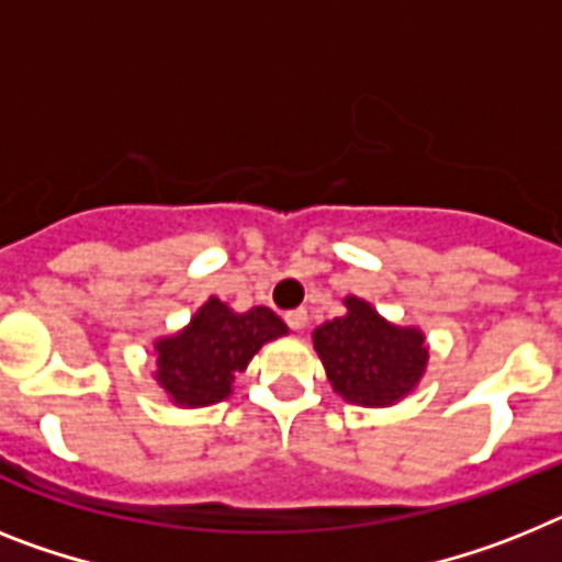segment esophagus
<instances>
[{"label":"esophagus","instance_id":"34e87169","mask_svg":"<svg viewBox=\"0 0 562 562\" xmlns=\"http://www.w3.org/2000/svg\"><path fill=\"white\" fill-rule=\"evenodd\" d=\"M285 323H289L291 331H303L305 325H308V314H305L303 308L289 311V314H285Z\"/></svg>","mask_w":562,"mask_h":562}]
</instances>
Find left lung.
I'll return each instance as SVG.
<instances>
[{"instance_id": "obj_1", "label": "left lung", "mask_w": 562, "mask_h": 562, "mask_svg": "<svg viewBox=\"0 0 562 562\" xmlns=\"http://www.w3.org/2000/svg\"><path fill=\"white\" fill-rule=\"evenodd\" d=\"M346 314L317 325L311 339L331 389L346 403L389 408L419 385L428 366L426 334L394 325L362 296L342 300Z\"/></svg>"}]
</instances>
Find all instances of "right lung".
I'll list each match as a JSON object with an SVG mask.
<instances>
[{"instance_id": "right-lung-1", "label": "right lung", "mask_w": 562, "mask_h": 562, "mask_svg": "<svg viewBox=\"0 0 562 562\" xmlns=\"http://www.w3.org/2000/svg\"><path fill=\"white\" fill-rule=\"evenodd\" d=\"M285 334V323L262 305L239 314L209 296L186 328L154 339V380L179 408L223 403L234 394V380L248 369L254 353Z\"/></svg>"}]
</instances>
